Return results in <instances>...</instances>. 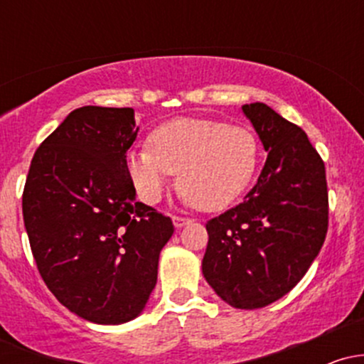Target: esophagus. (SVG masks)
<instances>
[{
    "label": "esophagus",
    "instance_id": "34e87169",
    "mask_svg": "<svg viewBox=\"0 0 364 364\" xmlns=\"http://www.w3.org/2000/svg\"><path fill=\"white\" fill-rule=\"evenodd\" d=\"M173 223H174V228L181 229V228H185L186 224H190L191 220L186 219V217H173Z\"/></svg>",
    "mask_w": 364,
    "mask_h": 364
}]
</instances>
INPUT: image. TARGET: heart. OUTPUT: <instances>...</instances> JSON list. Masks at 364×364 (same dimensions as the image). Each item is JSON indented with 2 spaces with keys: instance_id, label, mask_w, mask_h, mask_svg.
Masks as SVG:
<instances>
[{
  "instance_id": "obj_1",
  "label": "heart",
  "mask_w": 364,
  "mask_h": 364,
  "mask_svg": "<svg viewBox=\"0 0 364 364\" xmlns=\"http://www.w3.org/2000/svg\"><path fill=\"white\" fill-rule=\"evenodd\" d=\"M150 149L127 154L128 176L145 203H157L178 174V190L200 210L228 207L257 173L260 145L243 127L223 121L179 118L149 136Z\"/></svg>"
}]
</instances>
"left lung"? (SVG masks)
<instances>
[{
	"label": "left lung",
	"instance_id": "left-lung-1",
	"mask_svg": "<svg viewBox=\"0 0 364 364\" xmlns=\"http://www.w3.org/2000/svg\"><path fill=\"white\" fill-rule=\"evenodd\" d=\"M267 161L245 202L207 223L202 272L223 301L257 310L308 272L328 228L325 166L306 133L263 102L245 104Z\"/></svg>",
	"mask_w": 364,
	"mask_h": 364
}]
</instances>
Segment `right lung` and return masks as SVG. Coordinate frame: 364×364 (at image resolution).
I'll use <instances>...</instances> for the list:
<instances>
[{
  "instance_id": "right-lung-1",
  "label": "right lung",
  "mask_w": 364,
  "mask_h": 364,
  "mask_svg": "<svg viewBox=\"0 0 364 364\" xmlns=\"http://www.w3.org/2000/svg\"><path fill=\"white\" fill-rule=\"evenodd\" d=\"M136 133L132 107H78L39 145L25 181L23 223L41 277L92 323L144 311L174 232L169 217L135 200L127 152Z\"/></svg>"
}]
</instances>
